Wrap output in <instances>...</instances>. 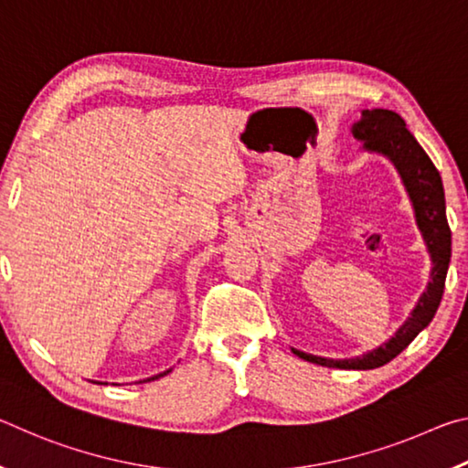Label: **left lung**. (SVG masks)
Returning <instances> with one entry per match:
<instances>
[{
    "label": "left lung",
    "mask_w": 468,
    "mask_h": 468,
    "mask_svg": "<svg viewBox=\"0 0 468 468\" xmlns=\"http://www.w3.org/2000/svg\"><path fill=\"white\" fill-rule=\"evenodd\" d=\"M353 136L361 140L363 148L369 150V153L390 158L396 171H399L410 202H413L417 227L431 256V281L427 282V289L419 297L415 310L410 312L407 322L396 330V335L390 340H386L374 351L355 359L318 357V355L297 351V348H291V351L299 359L318 363L322 367L376 369L386 366L396 355L405 351L419 332L430 326V322L433 320L443 295V284H446L450 253H452V233H450L446 218V197H443L440 171L435 169L431 158L427 156L413 133L407 130V123L399 113L388 109H363L361 120L353 123Z\"/></svg>",
    "instance_id": "8db88e82"
}]
</instances>
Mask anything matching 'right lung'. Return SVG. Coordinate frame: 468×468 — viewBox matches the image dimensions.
<instances>
[{
    "label": "right lung",
    "instance_id": "right-lung-1",
    "mask_svg": "<svg viewBox=\"0 0 468 468\" xmlns=\"http://www.w3.org/2000/svg\"><path fill=\"white\" fill-rule=\"evenodd\" d=\"M169 371H171V369H167V371H163V374H158V376H153V378H146V379H144V382H153V379H158V378L167 376V374H169Z\"/></svg>",
    "mask_w": 468,
    "mask_h": 468
}]
</instances>
